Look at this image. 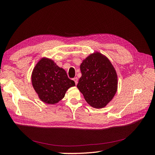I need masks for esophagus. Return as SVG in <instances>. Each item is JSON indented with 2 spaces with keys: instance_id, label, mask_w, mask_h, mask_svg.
Here are the masks:
<instances>
[{
  "instance_id": "esophagus-1",
  "label": "esophagus",
  "mask_w": 155,
  "mask_h": 155,
  "mask_svg": "<svg viewBox=\"0 0 155 155\" xmlns=\"http://www.w3.org/2000/svg\"><path fill=\"white\" fill-rule=\"evenodd\" d=\"M73 80L74 81V82H75V84H76V85H77L78 84V78H73Z\"/></svg>"
}]
</instances>
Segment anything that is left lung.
I'll return each mask as SVG.
<instances>
[{"instance_id": "left-lung-1", "label": "left lung", "mask_w": 155, "mask_h": 155, "mask_svg": "<svg viewBox=\"0 0 155 155\" xmlns=\"http://www.w3.org/2000/svg\"><path fill=\"white\" fill-rule=\"evenodd\" d=\"M81 77L78 88L91 106L101 109L111 101L117 91L115 69L105 56L96 52L89 55L80 65Z\"/></svg>"}]
</instances>
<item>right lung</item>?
<instances>
[{"instance_id": "1", "label": "right lung", "mask_w": 155, "mask_h": 155, "mask_svg": "<svg viewBox=\"0 0 155 155\" xmlns=\"http://www.w3.org/2000/svg\"><path fill=\"white\" fill-rule=\"evenodd\" d=\"M31 82L41 100L48 104L58 103L64 97L67 89L75 86L65 70L47 58H43L36 64Z\"/></svg>"}]
</instances>
